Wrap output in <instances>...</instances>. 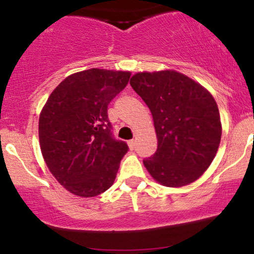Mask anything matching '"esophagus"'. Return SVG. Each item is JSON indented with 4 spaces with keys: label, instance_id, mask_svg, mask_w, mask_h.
Instances as JSON below:
<instances>
[{
    "label": "esophagus",
    "instance_id": "1",
    "mask_svg": "<svg viewBox=\"0 0 254 254\" xmlns=\"http://www.w3.org/2000/svg\"><path fill=\"white\" fill-rule=\"evenodd\" d=\"M127 144H129V148L130 149H133L136 145V139H131V141L127 142Z\"/></svg>",
    "mask_w": 254,
    "mask_h": 254
}]
</instances>
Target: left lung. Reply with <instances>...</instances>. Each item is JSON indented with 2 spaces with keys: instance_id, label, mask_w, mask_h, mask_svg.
Returning <instances> with one entry per match:
<instances>
[{
  "instance_id": "8db88e82",
  "label": "left lung",
  "mask_w": 254,
  "mask_h": 254,
  "mask_svg": "<svg viewBox=\"0 0 254 254\" xmlns=\"http://www.w3.org/2000/svg\"><path fill=\"white\" fill-rule=\"evenodd\" d=\"M130 84L149 107L157 137V149L144 167L167 188L196 182L216 156L222 135L211 93L176 70L136 72Z\"/></svg>"
}]
</instances>
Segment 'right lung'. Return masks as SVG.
Instances as JSON below:
<instances>
[{
  "instance_id": "add662e5",
  "label": "right lung",
  "mask_w": 254,
  "mask_h": 254,
  "mask_svg": "<svg viewBox=\"0 0 254 254\" xmlns=\"http://www.w3.org/2000/svg\"><path fill=\"white\" fill-rule=\"evenodd\" d=\"M130 76V71L98 68L75 72L52 90L40 112L44 161L75 196H98L115 183L127 145L112 137L107 106Z\"/></svg>"
}]
</instances>
